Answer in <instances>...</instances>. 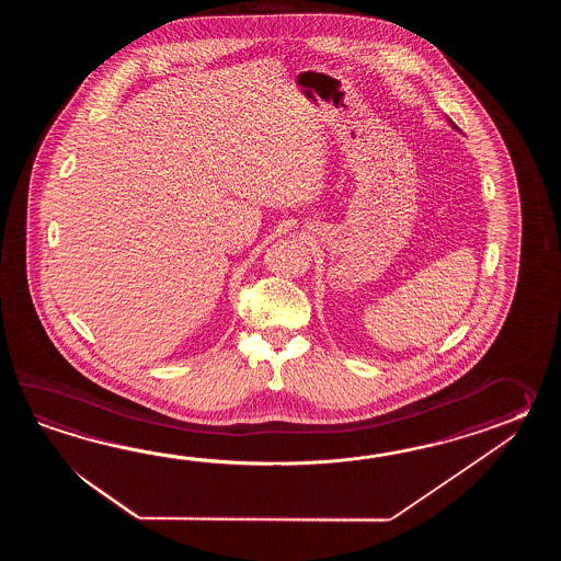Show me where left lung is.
<instances>
[{
  "label": "left lung",
  "mask_w": 561,
  "mask_h": 561,
  "mask_svg": "<svg viewBox=\"0 0 561 561\" xmlns=\"http://www.w3.org/2000/svg\"><path fill=\"white\" fill-rule=\"evenodd\" d=\"M449 122H451V119H449ZM451 124H454V122H451ZM454 126H455V124H454ZM455 128H457V126H455Z\"/></svg>",
  "instance_id": "obj_1"
}]
</instances>
